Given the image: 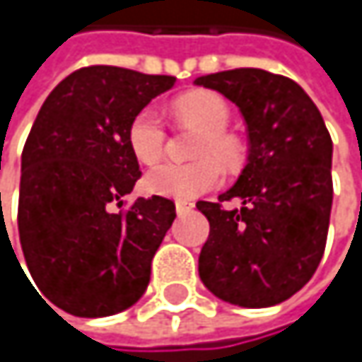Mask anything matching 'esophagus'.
Here are the masks:
<instances>
[{
	"instance_id": "esophagus-1",
	"label": "esophagus",
	"mask_w": 362,
	"mask_h": 362,
	"mask_svg": "<svg viewBox=\"0 0 362 362\" xmlns=\"http://www.w3.org/2000/svg\"><path fill=\"white\" fill-rule=\"evenodd\" d=\"M192 207H194V205H192L190 201H178V203H176V214H178V216H184V214H188Z\"/></svg>"
}]
</instances>
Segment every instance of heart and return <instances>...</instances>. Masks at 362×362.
<instances>
[{
  "label": "heart",
  "mask_w": 362,
  "mask_h": 362,
  "mask_svg": "<svg viewBox=\"0 0 362 362\" xmlns=\"http://www.w3.org/2000/svg\"><path fill=\"white\" fill-rule=\"evenodd\" d=\"M174 112L182 123L201 129L194 157L203 159L192 163H161L146 174L144 186L153 194L192 199L220 186L224 174L215 160L218 158L224 165H235L241 159V144L226 132L230 123V109L214 92L184 94L176 98ZM127 144L134 157L144 165H153L161 159L165 148V127L157 109L144 107L134 115L127 127Z\"/></svg>",
  "instance_id": "heart-1"
}]
</instances>
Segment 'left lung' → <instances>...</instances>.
<instances>
[{"instance_id": "left-lung-1", "label": "left lung", "mask_w": 362, "mask_h": 362, "mask_svg": "<svg viewBox=\"0 0 362 362\" xmlns=\"http://www.w3.org/2000/svg\"><path fill=\"white\" fill-rule=\"evenodd\" d=\"M235 103L247 125L250 157L218 203L199 201L209 237L199 276L220 300L243 308L285 302L315 274L333 201V142L310 96L289 77L233 69L194 79ZM239 198V210L224 200Z\"/></svg>"}]
</instances>
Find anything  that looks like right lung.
<instances>
[{"label": "right lung", "instance_id": "add662e5", "mask_svg": "<svg viewBox=\"0 0 362 362\" xmlns=\"http://www.w3.org/2000/svg\"><path fill=\"white\" fill-rule=\"evenodd\" d=\"M174 83L170 75L83 66L37 112L23 151L18 235L37 289L69 315H117L148 287L176 205L157 194L125 211L110 205L121 207L140 178L129 121Z\"/></svg>", "mask_w": 362, "mask_h": 362}]
</instances>
